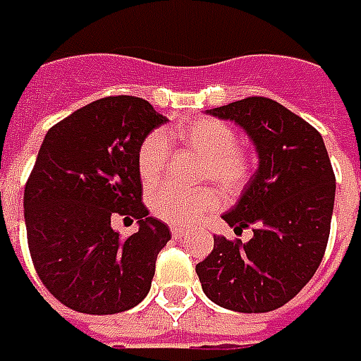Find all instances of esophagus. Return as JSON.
Listing matches in <instances>:
<instances>
[{"label":"esophagus","mask_w":361,"mask_h":361,"mask_svg":"<svg viewBox=\"0 0 361 361\" xmlns=\"http://www.w3.org/2000/svg\"><path fill=\"white\" fill-rule=\"evenodd\" d=\"M171 235L175 237V239H183L186 235L185 229H180V227H171Z\"/></svg>","instance_id":"34e87169"}]
</instances>
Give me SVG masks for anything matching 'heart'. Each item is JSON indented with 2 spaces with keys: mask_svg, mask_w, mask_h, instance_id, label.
I'll use <instances>...</instances> for the list:
<instances>
[{
  "mask_svg": "<svg viewBox=\"0 0 361 361\" xmlns=\"http://www.w3.org/2000/svg\"><path fill=\"white\" fill-rule=\"evenodd\" d=\"M169 144L180 145L202 157L200 180H212L224 192H237L255 171V155L237 144L233 126L217 118H194L169 128L165 134L152 132L142 140L135 155L140 180L155 185L165 171ZM153 216L169 226L188 227L212 216L219 208V196L209 188L185 192L173 186H157L147 196Z\"/></svg>",
  "mask_w": 361,
  "mask_h": 361,
  "instance_id": "obj_1",
  "label": "heart"
}]
</instances>
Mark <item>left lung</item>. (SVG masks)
<instances>
[{
	"label": "left lung",
	"mask_w": 361,
	"mask_h": 361,
	"mask_svg": "<svg viewBox=\"0 0 361 361\" xmlns=\"http://www.w3.org/2000/svg\"><path fill=\"white\" fill-rule=\"evenodd\" d=\"M233 120L258 153V169L224 219L249 243L214 235L196 264L202 290L219 307L267 313L286 305L313 278L331 233L336 178L323 135L267 97H247L208 111Z\"/></svg>",
	"instance_id": "8db88e82"
}]
</instances>
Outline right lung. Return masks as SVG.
<instances>
[{
    "label": "right lung",
    "mask_w": 361,
    "mask_h": 361,
    "mask_svg": "<svg viewBox=\"0 0 361 361\" xmlns=\"http://www.w3.org/2000/svg\"><path fill=\"white\" fill-rule=\"evenodd\" d=\"M167 118L140 97H104L46 134L25 186L30 258L46 290L66 307L114 315L147 295L169 227L149 216L135 167L145 135ZM112 215L140 229L122 240Z\"/></svg>",
    "instance_id": "add662e5"
}]
</instances>
